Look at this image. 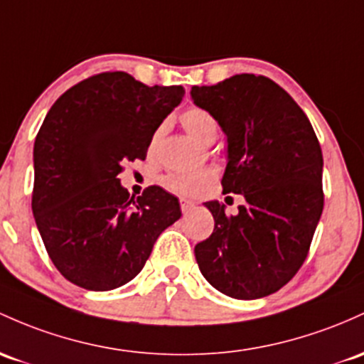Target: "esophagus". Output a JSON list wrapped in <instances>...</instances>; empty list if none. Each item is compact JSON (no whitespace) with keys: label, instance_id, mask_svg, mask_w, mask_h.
<instances>
[{"label":"esophagus","instance_id":"obj_1","mask_svg":"<svg viewBox=\"0 0 364 364\" xmlns=\"http://www.w3.org/2000/svg\"><path fill=\"white\" fill-rule=\"evenodd\" d=\"M179 203H181V210H183V214H188L191 209H193L195 207V203L191 202V200H188V198H181V200H179Z\"/></svg>","mask_w":364,"mask_h":364}]
</instances>
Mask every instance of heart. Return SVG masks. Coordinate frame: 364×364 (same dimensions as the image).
<instances>
[{
  "label": "heart",
  "instance_id": "1",
  "mask_svg": "<svg viewBox=\"0 0 364 364\" xmlns=\"http://www.w3.org/2000/svg\"><path fill=\"white\" fill-rule=\"evenodd\" d=\"M181 122L185 129L193 136L197 141L209 145L218 138V122L213 115L203 109H188L181 115ZM162 127L151 138V145L157 141ZM214 173L210 169L200 171H171L162 178V185L171 191L183 195H197L205 190V186L213 181Z\"/></svg>",
  "mask_w": 364,
  "mask_h": 364
}]
</instances>
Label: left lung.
I'll list each match as a JSON object with an SVG mask.
<instances>
[{
  "label": "left lung",
  "instance_id": "8db88e82",
  "mask_svg": "<svg viewBox=\"0 0 364 364\" xmlns=\"http://www.w3.org/2000/svg\"><path fill=\"white\" fill-rule=\"evenodd\" d=\"M190 95L226 134L223 193L245 200L237 215H226L218 200L203 203L214 231L195 245V259L228 297H266L302 266L321 218L318 138L294 98L262 75H231L215 86H193Z\"/></svg>",
  "mask_w": 364,
  "mask_h": 364
}]
</instances>
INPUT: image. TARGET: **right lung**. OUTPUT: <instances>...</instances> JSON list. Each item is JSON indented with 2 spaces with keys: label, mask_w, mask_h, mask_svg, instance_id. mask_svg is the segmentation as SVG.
<instances>
[{
  "label": "right lung",
  "mask_w": 364,
  "mask_h": 364,
  "mask_svg": "<svg viewBox=\"0 0 364 364\" xmlns=\"http://www.w3.org/2000/svg\"><path fill=\"white\" fill-rule=\"evenodd\" d=\"M183 97V86L150 87L105 72L72 86L46 114L34 141L33 214L48 255L74 285H126L181 218L174 195L150 186L134 200L117 174L122 162L146 157Z\"/></svg>",
  "instance_id": "add662e5"
}]
</instances>
